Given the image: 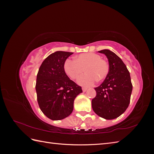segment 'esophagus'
Wrapping results in <instances>:
<instances>
[{
    "instance_id": "1",
    "label": "esophagus",
    "mask_w": 154,
    "mask_h": 154,
    "mask_svg": "<svg viewBox=\"0 0 154 154\" xmlns=\"http://www.w3.org/2000/svg\"><path fill=\"white\" fill-rule=\"evenodd\" d=\"M87 90V88H85V87H82V91H83V92H86V91Z\"/></svg>"
}]
</instances>
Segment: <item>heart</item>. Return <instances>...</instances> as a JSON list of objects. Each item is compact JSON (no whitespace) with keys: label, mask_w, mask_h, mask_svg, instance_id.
Returning <instances> with one entry per match:
<instances>
[{"label":"heart","mask_w":154,"mask_h":154,"mask_svg":"<svg viewBox=\"0 0 154 154\" xmlns=\"http://www.w3.org/2000/svg\"><path fill=\"white\" fill-rule=\"evenodd\" d=\"M64 71L72 80H75L83 72L86 73L79 77L77 83L83 87H90L96 80L101 81L109 72V63L101 59V56L94 53L78 55L74 60L67 59L64 63Z\"/></svg>","instance_id":"heart-1"}]
</instances>
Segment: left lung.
I'll return each instance as SVG.
<instances>
[{
	"label": "left lung",
	"instance_id": "1",
	"mask_svg": "<svg viewBox=\"0 0 154 154\" xmlns=\"http://www.w3.org/2000/svg\"><path fill=\"white\" fill-rule=\"evenodd\" d=\"M98 52L106 56L110 69L103 82L94 88L96 96L92 100V107L100 117L114 119L124 113L129 105L132 91L131 78L118 55L109 49Z\"/></svg>",
	"mask_w": 154,
	"mask_h": 154
}]
</instances>
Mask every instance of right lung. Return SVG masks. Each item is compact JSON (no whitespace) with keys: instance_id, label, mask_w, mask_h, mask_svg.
<instances>
[{"instance_id":"1","label":"right lung","mask_w":154,"mask_h":154,"mask_svg":"<svg viewBox=\"0 0 154 154\" xmlns=\"http://www.w3.org/2000/svg\"><path fill=\"white\" fill-rule=\"evenodd\" d=\"M72 54L65 51L51 54L37 74V101L42 112L52 120H61L71 114L74 99L82 92V87L70 80L64 71V63Z\"/></svg>"}]
</instances>
